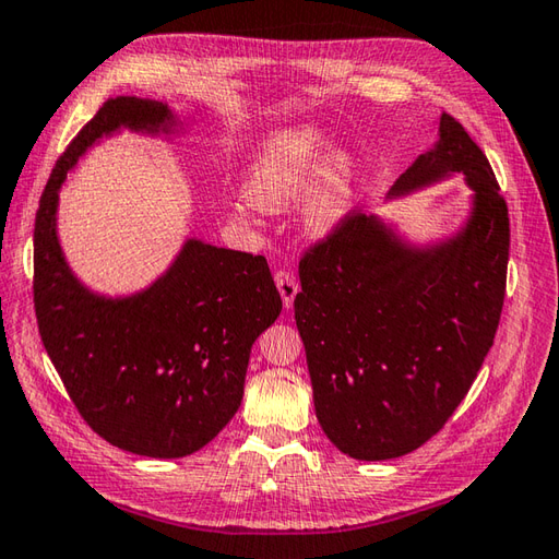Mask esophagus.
Instances as JSON below:
<instances>
[{
  "label": "esophagus",
  "mask_w": 559,
  "mask_h": 559,
  "mask_svg": "<svg viewBox=\"0 0 559 559\" xmlns=\"http://www.w3.org/2000/svg\"><path fill=\"white\" fill-rule=\"evenodd\" d=\"M273 278H276V288L283 298V305L293 307L295 295L300 293V283H298V278H295V273L288 269H281V271H276V276Z\"/></svg>",
  "instance_id": "esophagus-1"
}]
</instances>
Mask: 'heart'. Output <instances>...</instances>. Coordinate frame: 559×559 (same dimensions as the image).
Returning <instances> with one entry per match:
<instances>
[{
    "mask_svg": "<svg viewBox=\"0 0 559 559\" xmlns=\"http://www.w3.org/2000/svg\"><path fill=\"white\" fill-rule=\"evenodd\" d=\"M358 163L348 151L326 153V136L317 127L300 124L278 129L261 141L245 175V197L254 206L283 211L295 204L312 187L305 204V225L314 235H326L346 216ZM237 218H247L242 206H235Z\"/></svg>",
    "mask_w": 559,
    "mask_h": 559,
    "instance_id": "1",
    "label": "heart"
}]
</instances>
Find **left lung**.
<instances>
[{
	"label": "left lung",
	"instance_id": "left-lung-1",
	"mask_svg": "<svg viewBox=\"0 0 559 559\" xmlns=\"http://www.w3.org/2000/svg\"><path fill=\"white\" fill-rule=\"evenodd\" d=\"M461 173L473 189L463 228L415 247L377 216L346 213L300 259L295 324L314 411L343 454L384 461L442 430L468 394L500 324L509 213L485 153L454 117L403 173L401 197Z\"/></svg>",
	"mask_w": 559,
	"mask_h": 559
}]
</instances>
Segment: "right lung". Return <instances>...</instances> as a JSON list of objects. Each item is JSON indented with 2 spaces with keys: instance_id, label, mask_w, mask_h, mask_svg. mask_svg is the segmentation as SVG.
<instances>
[{
  "instance_id": "right-lung-1",
  "label": "right lung",
  "mask_w": 559,
  "mask_h": 559,
  "mask_svg": "<svg viewBox=\"0 0 559 559\" xmlns=\"http://www.w3.org/2000/svg\"><path fill=\"white\" fill-rule=\"evenodd\" d=\"M122 127L175 134L180 120L165 103L120 96L67 146L35 216V317L93 432L139 456L180 459L206 447L240 408L252 343L283 302L264 257L197 237L146 290L105 298L83 286L59 247V187L86 148Z\"/></svg>"
}]
</instances>
